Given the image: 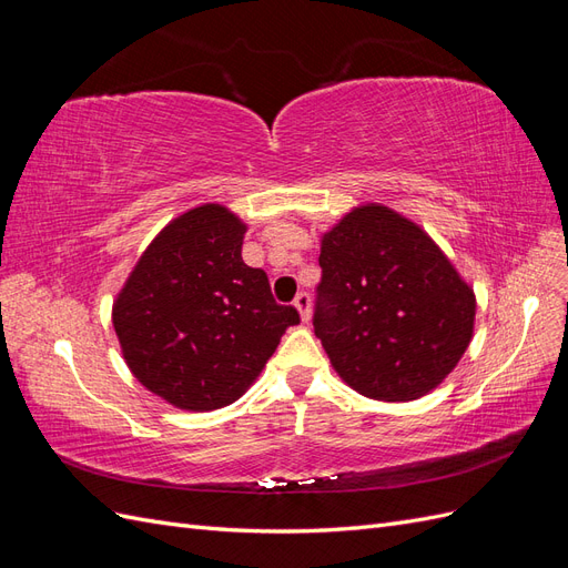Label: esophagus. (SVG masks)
<instances>
[{
	"label": "esophagus",
	"instance_id": "obj_1",
	"mask_svg": "<svg viewBox=\"0 0 568 568\" xmlns=\"http://www.w3.org/2000/svg\"><path fill=\"white\" fill-rule=\"evenodd\" d=\"M294 305H296V311L301 313V320H303V322L311 320V296H307L305 291H301V294L296 296Z\"/></svg>",
	"mask_w": 568,
	"mask_h": 568
}]
</instances>
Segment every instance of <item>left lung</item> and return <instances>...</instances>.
Segmentation results:
<instances>
[{
    "instance_id": "obj_1",
    "label": "left lung",
    "mask_w": 568,
    "mask_h": 568,
    "mask_svg": "<svg viewBox=\"0 0 568 568\" xmlns=\"http://www.w3.org/2000/svg\"><path fill=\"white\" fill-rule=\"evenodd\" d=\"M315 336L332 367L372 400L434 390L469 348L474 288L417 222L357 205L324 232Z\"/></svg>"
}]
</instances>
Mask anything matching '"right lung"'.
I'll return each instance as SVG.
<instances>
[{"label": "right lung", "mask_w": 568, "mask_h": 568, "mask_svg": "<svg viewBox=\"0 0 568 568\" xmlns=\"http://www.w3.org/2000/svg\"><path fill=\"white\" fill-rule=\"evenodd\" d=\"M246 225L220 203L170 220L113 301V329L144 388L189 412L242 398L301 322L242 257Z\"/></svg>", "instance_id": "obj_1"}]
</instances>
